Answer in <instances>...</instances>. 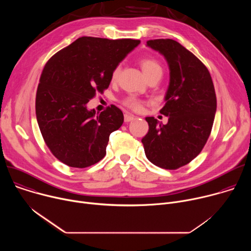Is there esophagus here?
Returning a JSON list of instances; mask_svg holds the SVG:
<instances>
[{
  "instance_id": "1",
  "label": "esophagus",
  "mask_w": 251,
  "mask_h": 251,
  "mask_svg": "<svg viewBox=\"0 0 251 251\" xmlns=\"http://www.w3.org/2000/svg\"><path fill=\"white\" fill-rule=\"evenodd\" d=\"M135 118H136V116H134L133 114H130V113H125V115H124L125 122H130V121L134 120Z\"/></svg>"
}]
</instances>
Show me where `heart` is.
<instances>
[{
    "instance_id": "1",
    "label": "heart",
    "mask_w": 251,
    "mask_h": 251,
    "mask_svg": "<svg viewBox=\"0 0 251 251\" xmlns=\"http://www.w3.org/2000/svg\"><path fill=\"white\" fill-rule=\"evenodd\" d=\"M140 65L141 68L143 70V73L147 76V78L151 75H153L154 74L157 73H162V66L161 64L154 58H142L140 60ZM120 73V65L116 66L113 71H112V75H111V78L113 80H115ZM123 104L125 106H127L128 108L133 109V110H141L142 107H143V102L142 100H140L139 98L135 97V96H129L127 98H125L123 100Z\"/></svg>"
}]
</instances>
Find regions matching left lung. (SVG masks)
Segmentation results:
<instances>
[{
	"instance_id": "left-lung-1",
	"label": "left lung",
	"mask_w": 251,
	"mask_h": 251,
	"mask_svg": "<svg viewBox=\"0 0 251 251\" xmlns=\"http://www.w3.org/2000/svg\"><path fill=\"white\" fill-rule=\"evenodd\" d=\"M147 46L163 54L169 64L170 83L160 110L168 123L146 117L149 131L142 143L151 163L176 170L204 147L217 111L216 91L205 65L181 44L159 39L148 41Z\"/></svg>"
}]
</instances>
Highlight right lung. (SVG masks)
Segmentation results:
<instances>
[{
    "label": "right lung",
    "mask_w": 251,
    "mask_h": 251,
    "mask_svg": "<svg viewBox=\"0 0 251 251\" xmlns=\"http://www.w3.org/2000/svg\"><path fill=\"white\" fill-rule=\"evenodd\" d=\"M140 41L82 37L46 63L35 96V114L47 146L63 164L86 168L106 155L109 136L124 121L115 105L88 110L96 92L111 82L113 69Z\"/></svg>",
    "instance_id": "1"
}]
</instances>
